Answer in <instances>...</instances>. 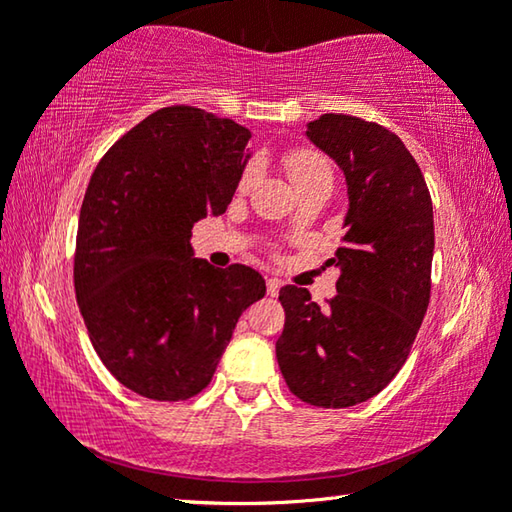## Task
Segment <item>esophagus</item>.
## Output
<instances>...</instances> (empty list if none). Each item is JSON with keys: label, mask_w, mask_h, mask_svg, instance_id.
<instances>
[{"label": "esophagus", "mask_w": 512, "mask_h": 512, "mask_svg": "<svg viewBox=\"0 0 512 512\" xmlns=\"http://www.w3.org/2000/svg\"><path fill=\"white\" fill-rule=\"evenodd\" d=\"M280 287H282V282L277 280V277H268L266 280V291H268V296H277V293H280Z\"/></svg>", "instance_id": "34e87169"}]
</instances>
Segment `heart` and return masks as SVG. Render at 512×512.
Returning <instances> with one entry per match:
<instances>
[{
  "mask_svg": "<svg viewBox=\"0 0 512 512\" xmlns=\"http://www.w3.org/2000/svg\"><path fill=\"white\" fill-rule=\"evenodd\" d=\"M284 167H287L293 185L307 183V180L318 176H329L327 162L320 158L316 151L309 149H298L284 155ZM250 183H253V169H248L244 173V178H241V189H248Z\"/></svg>",
  "mask_w": 512,
  "mask_h": 512,
  "instance_id": "heart-1",
  "label": "heart"
}]
</instances>
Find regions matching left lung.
<instances>
[{
	"label": "left lung",
	"mask_w": 512,
	"mask_h": 512,
	"mask_svg": "<svg viewBox=\"0 0 512 512\" xmlns=\"http://www.w3.org/2000/svg\"><path fill=\"white\" fill-rule=\"evenodd\" d=\"M309 142L329 155L348 185L336 296L320 309L307 289L287 284V311L275 343L291 393L323 409L370 400L409 359L429 307L433 205L404 142L388 128L350 115L309 121Z\"/></svg>",
	"instance_id": "1"
}]
</instances>
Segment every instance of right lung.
Returning <instances> with one entry per match:
<instances>
[{"mask_svg": "<svg viewBox=\"0 0 512 512\" xmlns=\"http://www.w3.org/2000/svg\"><path fill=\"white\" fill-rule=\"evenodd\" d=\"M250 131L192 106L162 108L110 146L85 192L74 287L112 377L158 402L210 384L237 320L264 298L255 268L194 257L192 228L219 216L250 160Z\"/></svg>", "mask_w": 512, "mask_h": 512, "instance_id": "1", "label": "right lung"}]
</instances>
